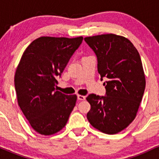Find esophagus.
Returning a JSON list of instances; mask_svg holds the SVG:
<instances>
[{
    "label": "esophagus",
    "mask_w": 159,
    "mask_h": 159,
    "mask_svg": "<svg viewBox=\"0 0 159 159\" xmlns=\"http://www.w3.org/2000/svg\"><path fill=\"white\" fill-rule=\"evenodd\" d=\"M86 98V96H82V95H78V100H84Z\"/></svg>",
    "instance_id": "34e87169"
}]
</instances>
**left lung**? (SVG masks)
<instances>
[{"label":"left lung","instance_id":"8db88e82","mask_svg":"<svg viewBox=\"0 0 159 159\" xmlns=\"http://www.w3.org/2000/svg\"><path fill=\"white\" fill-rule=\"evenodd\" d=\"M84 40L97 57L98 72L106 81V96L90 94L87 117L95 129L108 134L125 129L136 117L146 79L139 53L127 38L114 34Z\"/></svg>","mask_w":159,"mask_h":159}]
</instances>
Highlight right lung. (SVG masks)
Listing matches in <instances>:
<instances>
[{
	"instance_id": "1",
	"label": "right lung",
	"mask_w": 159,
	"mask_h": 159,
	"mask_svg": "<svg viewBox=\"0 0 159 159\" xmlns=\"http://www.w3.org/2000/svg\"><path fill=\"white\" fill-rule=\"evenodd\" d=\"M83 37L41 36L24 52L16 69L18 104L36 132L51 135L61 131L75 105L76 95L57 90L61 76Z\"/></svg>"
}]
</instances>
